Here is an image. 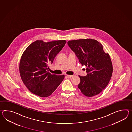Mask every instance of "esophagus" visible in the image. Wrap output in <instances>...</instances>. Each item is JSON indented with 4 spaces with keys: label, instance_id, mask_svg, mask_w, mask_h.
<instances>
[{
    "label": "esophagus",
    "instance_id": "1",
    "mask_svg": "<svg viewBox=\"0 0 132 132\" xmlns=\"http://www.w3.org/2000/svg\"><path fill=\"white\" fill-rule=\"evenodd\" d=\"M66 76H67V77L68 78H71L72 77H73V75H66Z\"/></svg>",
    "mask_w": 132,
    "mask_h": 132
}]
</instances>
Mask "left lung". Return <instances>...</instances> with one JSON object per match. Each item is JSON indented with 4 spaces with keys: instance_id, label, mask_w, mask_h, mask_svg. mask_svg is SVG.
<instances>
[{
    "instance_id": "left-lung-1",
    "label": "left lung",
    "mask_w": 132,
    "mask_h": 132,
    "mask_svg": "<svg viewBox=\"0 0 132 132\" xmlns=\"http://www.w3.org/2000/svg\"><path fill=\"white\" fill-rule=\"evenodd\" d=\"M68 45L81 65L86 66L85 76H79L78 88L84 95L92 97L105 88L113 73V65L103 45L96 40L82 39L69 41Z\"/></svg>"
}]
</instances>
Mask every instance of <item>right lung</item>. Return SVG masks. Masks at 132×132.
<instances>
[{
    "label": "right lung",
    "instance_id": "1",
    "mask_svg": "<svg viewBox=\"0 0 132 132\" xmlns=\"http://www.w3.org/2000/svg\"><path fill=\"white\" fill-rule=\"evenodd\" d=\"M66 40L43 42L37 40L24 51L19 64V72L23 82L32 93L42 97L51 95L64 79L48 72L58 53L64 47Z\"/></svg>",
    "mask_w": 132,
    "mask_h": 132
}]
</instances>
